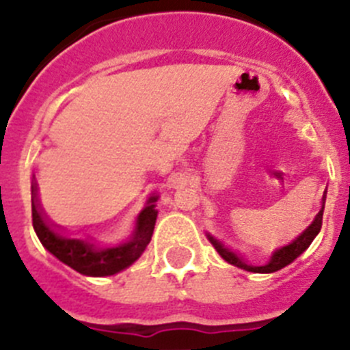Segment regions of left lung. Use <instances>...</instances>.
<instances>
[{"label":"left lung","mask_w":350,"mask_h":350,"mask_svg":"<svg viewBox=\"0 0 350 350\" xmlns=\"http://www.w3.org/2000/svg\"><path fill=\"white\" fill-rule=\"evenodd\" d=\"M321 226H323V210L317 213V217L314 219V222L308 226L307 230L303 231L298 238H295L289 245H284L280 247V249L275 250L273 254H271L270 261H268L267 265H262V267H252V265L243 262L242 259L234 254V252H231L228 247L222 245L219 240H215V238L210 237V234H208V240L212 242V245L215 247V250H217L219 254H221V258L224 259V261L230 262V265H234V267L242 268V270H247V271H254V273H273V271L287 267L289 262L295 261L301 252H305V250L308 249L312 240H314V238L317 237V233L321 231Z\"/></svg>","instance_id":"8db88e82"}]
</instances>
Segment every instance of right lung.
Listing matches in <instances>:
<instances>
[{
  "label": "right lung",
  "instance_id": "1",
  "mask_svg": "<svg viewBox=\"0 0 350 350\" xmlns=\"http://www.w3.org/2000/svg\"><path fill=\"white\" fill-rule=\"evenodd\" d=\"M36 191H38L36 182H31L33 228L38 234L40 242L51 254H54L59 261L79 273L89 275V277H108V275L119 273L140 258L152 238L157 217L156 202L159 200L157 194L148 198L145 208L138 213L137 230L129 242L119 243V245H100L88 238L64 234L55 228V224L49 222L45 213L40 208Z\"/></svg>",
  "mask_w": 350,
  "mask_h": 350
}]
</instances>
